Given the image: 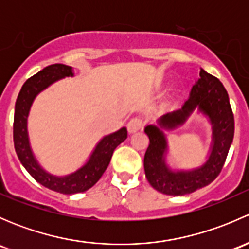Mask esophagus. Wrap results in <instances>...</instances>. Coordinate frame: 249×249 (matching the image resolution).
<instances>
[{
    "label": "esophagus",
    "instance_id": "1",
    "mask_svg": "<svg viewBox=\"0 0 249 249\" xmlns=\"http://www.w3.org/2000/svg\"><path fill=\"white\" fill-rule=\"evenodd\" d=\"M126 126H127V131H129L130 134H134V132L139 131V130L142 129L143 119L140 117L132 118V119L129 120V123H127Z\"/></svg>",
    "mask_w": 249,
    "mask_h": 249
}]
</instances>
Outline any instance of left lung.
Wrapping results in <instances>:
<instances>
[{"label": "left lung", "mask_w": 249, "mask_h": 249, "mask_svg": "<svg viewBox=\"0 0 249 249\" xmlns=\"http://www.w3.org/2000/svg\"><path fill=\"white\" fill-rule=\"evenodd\" d=\"M197 108L207 115L213 124V147L208 161L192 172H171L164 164L166 138L161 128H174L181 124ZM159 126L148 125L144 132L149 145L144 154V171L149 184L166 195H187L212 183L222 171L232 143L235 122L229 96L222 82L201 70L200 78L180 109L167 113L158 120Z\"/></svg>", "instance_id": "obj_1"}]
</instances>
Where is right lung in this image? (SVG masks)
<instances>
[{
    "mask_svg": "<svg viewBox=\"0 0 249 249\" xmlns=\"http://www.w3.org/2000/svg\"><path fill=\"white\" fill-rule=\"evenodd\" d=\"M70 76H73L72 67L62 64H54L44 67L38 73L29 78L18 95L13 124L14 148L22 166L39 184L44 185L50 190L67 195L83 193L90 189L108 167L115 148L127 137L126 127H122L117 132L105 136L97 143L87 164L76 172L64 177L49 175L39 166L30 147L29 135H27V117H29L30 108L35 97L42 90L56 80Z\"/></svg>",
    "mask_w": 249,
    "mask_h": 249,
    "instance_id": "1",
    "label": "right lung"
}]
</instances>
